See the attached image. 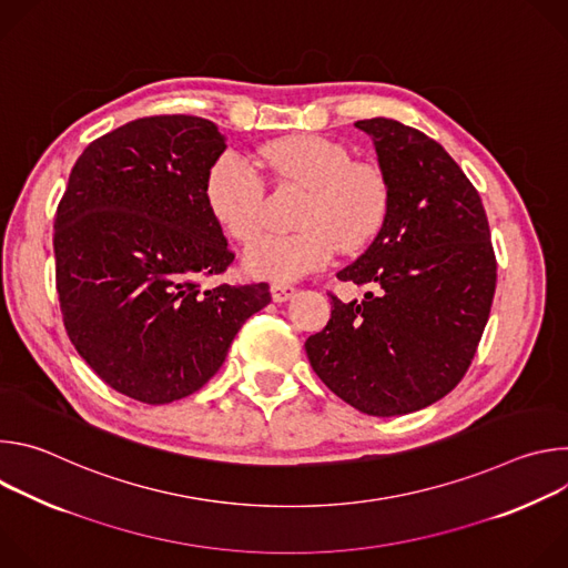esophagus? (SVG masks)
Here are the masks:
<instances>
[{
  "label": "esophagus",
  "instance_id": "obj_1",
  "mask_svg": "<svg viewBox=\"0 0 568 568\" xmlns=\"http://www.w3.org/2000/svg\"><path fill=\"white\" fill-rule=\"evenodd\" d=\"M270 292H272V298L276 301V303H285L287 298H292L294 296V287L292 285H287V283H272L270 285Z\"/></svg>",
  "mask_w": 568,
  "mask_h": 568
}]
</instances>
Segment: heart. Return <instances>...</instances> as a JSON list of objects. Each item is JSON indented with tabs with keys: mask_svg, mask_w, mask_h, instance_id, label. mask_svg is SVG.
Segmentation results:
<instances>
[{
	"mask_svg": "<svg viewBox=\"0 0 568 568\" xmlns=\"http://www.w3.org/2000/svg\"><path fill=\"white\" fill-rule=\"evenodd\" d=\"M263 164L287 184L305 189L294 233L263 235L245 263L254 276L276 283L301 278L328 265L335 247L357 252L375 237L388 211L384 173L353 161L337 141L298 134L265 143ZM206 206L237 242H252L265 220V184L256 166L237 152L220 154L206 175Z\"/></svg>",
	"mask_w": 568,
	"mask_h": 568,
	"instance_id": "heart-1",
	"label": "heart"
}]
</instances>
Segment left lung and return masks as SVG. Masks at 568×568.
Masks as SVG:
<instances>
[{"mask_svg":"<svg viewBox=\"0 0 568 568\" xmlns=\"http://www.w3.org/2000/svg\"><path fill=\"white\" fill-rule=\"evenodd\" d=\"M355 128L375 143L388 211L337 278L371 292L351 303L331 294L328 326L305 353L335 395L388 418L429 407L463 379L490 316L497 258L483 202L440 143L384 116Z\"/></svg>","mask_w":568,"mask_h":568,"instance_id":"8db88e82","label":"left lung"}]
</instances>
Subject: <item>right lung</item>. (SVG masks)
<instances>
[{"label":"right lung","instance_id":"1","mask_svg":"<svg viewBox=\"0 0 568 568\" xmlns=\"http://www.w3.org/2000/svg\"><path fill=\"white\" fill-rule=\"evenodd\" d=\"M213 121L145 116L92 141L55 211V287L67 335L114 390L169 404L200 390L267 283L202 287L233 254L206 206L224 152Z\"/></svg>","mask_w":568,"mask_h":568}]
</instances>
